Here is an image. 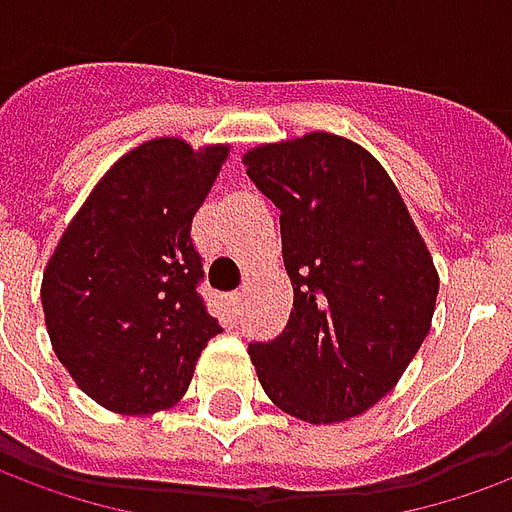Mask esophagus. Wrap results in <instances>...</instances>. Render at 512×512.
Returning <instances> with one entry per match:
<instances>
[{
	"label": "esophagus",
	"instance_id": "34e87169",
	"mask_svg": "<svg viewBox=\"0 0 512 512\" xmlns=\"http://www.w3.org/2000/svg\"><path fill=\"white\" fill-rule=\"evenodd\" d=\"M231 301H234V306H236V309H239V306L245 303V290L234 292V295H231Z\"/></svg>",
	"mask_w": 512,
	"mask_h": 512
}]
</instances>
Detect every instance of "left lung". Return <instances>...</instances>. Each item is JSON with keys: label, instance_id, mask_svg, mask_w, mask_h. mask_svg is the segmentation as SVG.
Wrapping results in <instances>:
<instances>
[{"label": "left lung", "instance_id": "8db88e82", "mask_svg": "<svg viewBox=\"0 0 512 512\" xmlns=\"http://www.w3.org/2000/svg\"><path fill=\"white\" fill-rule=\"evenodd\" d=\"M250 181L281 209L292 312L250 362L292 418L340 424L382 401L432 329L440 276L387 169L337 133L250 147Z\"/></svg>", "mask_w": 512, "mask_h": 512}]
</instances>
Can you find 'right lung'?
<instances>
[{
	"label": "right lung",
	"mask_w": 512,
	"mask_h": 512,
	"mask_svg": "<svg viewBox=\"0 0 512 512\" xmlns=\"http://www.w3.org/2000/svg\"><path fill=\"white\" fill-rule=\"evenodd\" d=\"M231 144L158 136L102 175L49 256L41 303L49 343L74 384L119 415L175 407L217 320L192 220Z\"/></svg>",
	"instance_id": "right-lung-1"
}]
</instances>
